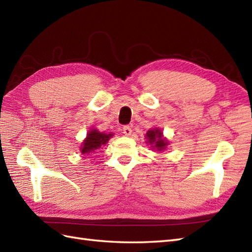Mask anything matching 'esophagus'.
I'll return each mask as SVG.
<instances>
[{
  "instance_id": "1",
  "label": "esophagus",
  "mask_w": 252,
  "mask_h": 252,
  "mask_svg": "<svg viewBox=\"0 0 252 252\" xmlns=\"http://www.w3.org/2000/svg\"><path fill=\"white\" fill-rule=\"evenodd\" d=\"M122 131H124V134L126 135V136H130V135L132 134V128L128 126H125L124 128H122Z\"/></svg>"
}]
</instances>
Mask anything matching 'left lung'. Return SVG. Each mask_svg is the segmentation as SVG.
<instances>
[{
    "instance_id": "8db88e82",
    "label": "left lung",
    "mask_w": 252,
    "mask_h": 252,
    "mask_svg": "<svg viewBox=\"0 0 252 252\" xmlns=\"http://www.w3.org/2000/svg\"><path fill=\"white\" fill-rule=\"evenodd\" d=\"M146 138L148 140L153 149H157L158 151H162L165 150L166 147L168 146V141L163 137V133L159 128H152V130H149L146 134Z\"/></svg>"
}]
</instances>
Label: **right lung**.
<instances>
[{"label":"right lung","instance_id":"obj_1","mask_svg":"<svg viewBox=\"0 0 252 252\" xmlns=\"http://www.w3.org/2000/svg\"><path fill=\"white\" fill-rule=\"evenodd\" d=\"M113 136L112 133L105 134L101 133L98 130H92L88 132L87 137L84 139L81 147V152L82 154H89L94 153L95 150H98L100 147L105 145L108 139Z\"/></svg>","mask_w":252,"mask_h":252}]
</instances>
